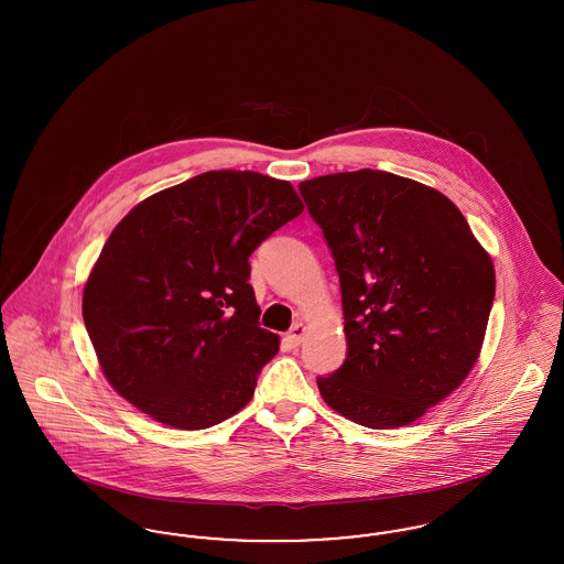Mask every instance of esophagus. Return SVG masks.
<instances>
[{"instance_id":"obj_1","label":"esophagus","mask_w":564,"mask_h":564,"mask_svg":"<svg viewBox=\"0 0 564 564\" xmlns=\"http://www.w3.org/2000/svg\"><path fill=\"white\" fill-rule=\"evenodd\" d=\"M304 336H306V325L304 323H295L294 327L290 329V334L285 336V340L290 343V347H300Z\"/></svg>"}]
</instances>
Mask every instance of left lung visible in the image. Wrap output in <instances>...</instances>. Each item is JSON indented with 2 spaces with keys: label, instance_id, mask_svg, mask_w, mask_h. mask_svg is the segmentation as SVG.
Instances as JSON below:
<instances>
[{
  "label": "left lung",
  "instance_id": "1",
  "mask_svg": "<svg viewBox=\"0 0 564 564\" xmlns=\"http://www.w3.org/2000/svg\"><path fill=\"white\" fill-rule=\"evenodd\" d=\"M300 194L340 274L347 361L317 378L357 425L395 430L444 402L474 370L495 264L442 192L387 171L306 180Z\"/></svg>",
  "mask_w": 564,
  "mask_h": 564
}]
</instances>
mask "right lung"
I'll return each mask as SVG.
<instances>
[{
    "mask_svg": "<svg viewBox=\"0 0 564 564\" xmlns=\"http://www.w3.org/2000/svg\"><path fill=\"white\" fill-rule=\"evenodd\" d=\"M302 209L290 182L256 171H207L134 205L82 294L111 389L184 431L214 427L251 402L279 336L258 323L247 260Z\"/></svg>",
    "mask_w": 564,
    "mask_h": 564,
    "instance_id": "right-lung-1",
    "label": "right lung"
}]
</instances>
